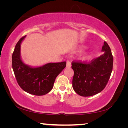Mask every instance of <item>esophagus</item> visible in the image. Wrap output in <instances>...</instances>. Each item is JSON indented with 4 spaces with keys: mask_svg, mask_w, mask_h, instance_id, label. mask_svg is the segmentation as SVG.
I'll return each mask as SVG.
<instances>
[{
    "mask_svg": "<svg viewBox=\"0 0 128 128\" xmlns=\"http://www.w3.org/2000/svg\"><path fill=\"white\" fill-rule=\"evenodd\" d=\"M71 66V62L69 61V60H67L66 62V68H70Z\"/></svg>",
    "mask_w": 128,
    "mask_h": 128,
    "instance_id": "1",
    "label": "esophagus"
}]
</instances>
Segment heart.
<instances>
[{"instance_id":"obj_1","label":"heart","mask_w":128,"mask_h":128,"mask_svg":"<svg viewBox=\"0 0 128 128\" xmlns=\"http://www.w3.org/2000/svg\"><path fill=\"white\" fill-rule=\"evenodd\" d=\"M88 56V53L87 52H84L83 54H82L81 58L82 59L84 60V59H87Z\"/></svg>"}]
</instances>
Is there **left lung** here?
Segmentation results:
<instances>
[{"label": "left lung", "instance_id": "1", "mask_svg": "<svg viewBox=\"0 0 128 128\" xmlns=\"http://www.w3.org/2000/svg\"><path fill=\"white\" fill-rule=\"evenodd\" d=\"M102 51L103 55L92 59L90 63L72 62V87L80 96H92L101 92L107 85L112 73L114 59L107 42H104Z\"/></svg>", "mask_w": 128, "mask_h": 128}]
</instances>
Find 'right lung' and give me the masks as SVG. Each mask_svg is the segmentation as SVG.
<instances>
[{
	"label": "right lung",
	"instance_id": "right-lung-1",
	"mask_svg": "<svg viewBox=\"0 0 128 128\" xmlns=\"http://www.w3.org/2000/svg\"><path fill=\"white\" fill-rule=\"evenodd\" d=\"M26 37L21 38L12 54V68L17 83L30 94L44 95L53 88L56 77L66 66V62H49L42 66H32L25 64L21 56V44Z\"/></svg>",
	"mask_w": 128,
	"mask_h": 128
}]
</instances>
